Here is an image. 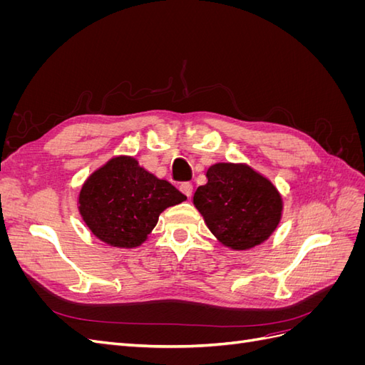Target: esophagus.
I'll return each mask as SVG.
<instances>
[{"label": "esophagus", "mask_w": 365, "mask_h": 365, "mask_svg": "<svg viewBox=\"0 0 365 365\" xmlns=\"http://www.w3.org/2000/svg\"><path fill=\"white\" fill-rule=\"evenodd\" d=\"M180 190L190 197L192 195V190H193V184L192 182H181L180 184Z\"/></svg>", "instance_id": "esophagus-1"}]
</instances>
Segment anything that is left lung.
Returning a JSON list of instances; mask_svg holds the SVG:
<instances>
[{"mask_svg": "<svg viewBox=\"0 0 365 365\" xmlns=\"http://www.w3.org/2000/svg\"><path fill=\"white\" fill-rule=\"evenodd\" d=\"M208 230L231 250H250L277 228L283 201L275 185L247 164L216 163L193 195Z\"/></svg>", "mask_w": 365, "mask_h": 365, "instance_id": "left-lung-1", "label": "left lung"}]
</instances>
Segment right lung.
I'll return each instance as SVG.
<instances>
[{"label": "right lung", "mask_w": 365, "mask_h": 365, "mask_svg": "<svg viewBox=\"0 0 365 365\" xmlns=\"http://www.w3.org/2000/svg\"><path fill=\"white\" fill-rule=\"evenodd\" d=\"M187 197L132 157H115L82 185L79 212L91 233L120 248L140 247L168 207Z\"/></svg>", "instance_id": "add662e5"}]
</instances>
